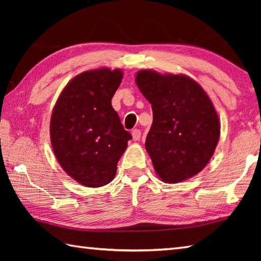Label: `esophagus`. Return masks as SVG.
Masks as SVG:
<instances>
[{
    "label": "esophagus",
    "mask_w": 261,
    "mask_h": 261,
    "mask_svg": "<svg viewBox=\"0 0 261 261\" xmlns=\"http://www.w3.org/2000/svg\"><path fill=\"white\" fill-rule=\"evenodd\" d=\"M132 139H134L135 141H138L140 139V137H141V131L139 130V129H135V130H132Z\"/></svg>",
    "instance_id": "esophagus-1"
}]
</instances>
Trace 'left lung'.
I'll return each mask as SVG.
<instances>
[{
  "mask_svg": "<svg viewBox=\"0 0 261 261\" xmlns=\"http://www.w3.org/2000/svg\"><path fill=\"white\" fill-rule=\"evenodd\" d=\"M137 85L152 108L146 149L165 182L198 174L210 162L220 138V122L207 94L185 75L141 70Z\"/></svg>",
  "mask_w": 261,
  "mask_h": 261,
  "instance_id": "left-lung-1",
  "label": "left lung"
}]
</instances>
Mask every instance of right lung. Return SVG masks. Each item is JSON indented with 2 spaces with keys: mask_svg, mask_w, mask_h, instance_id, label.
Here are the masks:
<instances>
[{
  "mask_svg": "<svg viewBox=\"0 0 261 261\" xmlns=\"http://www.w3.org/2000/svg\"><path fill=\"white\" fill-rule=\"evenodd\" d=\"M122 76L120 69L109 68L77 75L53 111L50 139L58 163L87 187H101L114 178L132 138L111 104Z\"/></svg>",
  "mask_w": 261,
  "mask_h": 261,
  "instance_id": "add662e5",
  "label": "right lung"
}]
</instances>
